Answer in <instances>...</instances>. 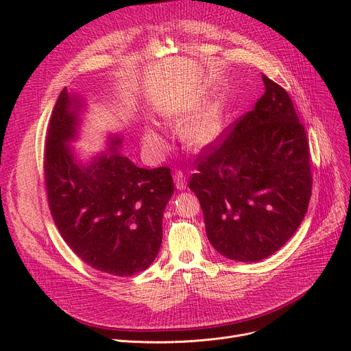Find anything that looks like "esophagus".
Returning <instances> with one entry per match:
<instances>
[{
    "label": "esophagus",
    "instance_id": "obj_1",
    "mask_svg": "<svg viewBox=\"0 0 351 351\" xmlns=\"http://www.w3.org/2000/svg\"><path fill=\"white\" fill-rule=\"evenodd\" d=\"M174 183H176V187L178 190H184L186 186H187L186 176L182 171H176V174H174Z\"/></svg>",
    "mask_w": 351,
    "mask_h": 351
}]
</instances>
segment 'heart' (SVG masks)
Returning <instances> with one entry per match:
<instances>
[{
	"label": "heart",
	"instance_id": "obj_1",
	"mask_svg": "<svg viewBox=\"0 0 351 351\" xmlns=\"http://www.w3.org/2000/svg\"><path fill=\"white\" fill-rule=\"evenodd\" d=\"M186 112L183 110L169 111L167 119L171 123H182L184 120ZM222 132V114L218 108L209 107L204 111L197 112L192 119L187 120L183 125V139L195 149H204V147L214 143ZM145 143L152 149H162L164 139L156 130L146 127L143 130Z\"/></svg>",
	"mask_w": 351,
	"mask_h": 351
}]
</instances>
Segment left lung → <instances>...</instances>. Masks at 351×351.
Masks as SVG:
<instances>
[{"label": "left lung", "instance_id": "1", "mask_svg": "<svg viewBox=\"0 0 351 351\" xmlns=\"http://www.w3.org/2000/svg\"><path fill=\"white\" fill-rule=\"evenodd\" d=\"M265 93L196 159L190 190L222 256L258 262L290 240L312 195L309 143L291 98L262 74Z\"/></svg>", "mask_w": 351, "mask_h": 351}]
</instances>
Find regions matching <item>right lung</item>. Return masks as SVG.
I'll use <instances>...</instances> for the list:
<instances>
[{
	"label": "right lung",
	"instance_id": "add662e5",
	"mask_svg": "<svg viewBox=\"0 0 351 351\" xmlns=\"http://www.w3.org/2000/svg\"><path fill=\"white\" fill-rule=\"evenodd\" d=\"M80 98L61 90L52 110L44 173L51 215L61 237L89 267L117 277L145 271L162 243V215L174 193L171 169L136 167L121 137L88 164L69 146L77 137Z\"/></svg>",
	"mask_w": 351,
	"mask_h": 351
}]
</instances>
